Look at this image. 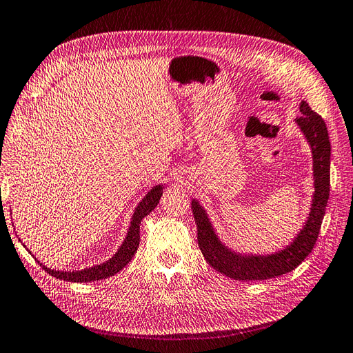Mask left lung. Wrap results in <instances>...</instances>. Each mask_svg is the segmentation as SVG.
Returning <instances> with one entry per match:
<instances>
[{
  "instance_id": "8db88e82",
  "label": "left lung",
  "mask_w": 353,
  "mask_h": 353,
  "mask_svg": "<svg viewBox=\"0 0 353 353\" xmlns=\"http://www.w3.org/2000/svg\"><path fill=\"white\" fill-rule=\"evenodd\" d=\"M300 117L296 125L305 136L312 152V171H314V194H312L309 214L303 226L283 250L269 254L239 253L221 243L211 223L205 208L198 199H192V213L198 229V245L210 266L220 274L238 281L269 279L296 269L314 250L322 219L325 214L330 196V155L331 146L324 119L301 100Z\"/></svg>"
}]
</instances>
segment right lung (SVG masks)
Returning a JSON list of instances; mask_svg holds the SVG:
<instances>
[{"label": "right lung", "instance_id": "add662e5", "mask_svg": "<svg viewBox=\"0 0 353 353\" xmlns=\"http://www.w3.org/2000/svg\"><path fill=\"white\" fill-rule=\"evenodd\" d=\"M164 188L165 185L163 183L155 185L137 204V207L134 208V213L132 216V220H130V226L123 244H121L117 253L109 260H106L105 263H100L92 268H85L81 270H54L52 268L44 266L41 261H38L39 266H43V269L47 272V274H50L57 279L68 281V283H92V281H100L109 276H114L121 269L125 268L128 265V261L132 260L133 256L136 254L139 243H140V223H142V220L158 205L159 198L163 196ZM29 253H31V251H29Z\"/></svg>", "mask_w": 353, "mask_h": 353}]
</instances>
